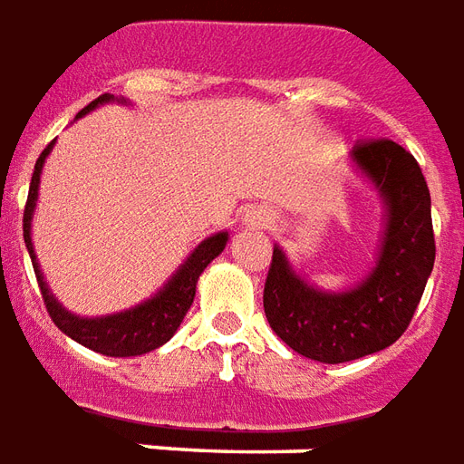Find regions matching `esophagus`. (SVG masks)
<instances>
[{
  "mask_svg": "<svg viewBox=\"0 0 464 464\" xmlns=\"http://www.w3.org/2000/svg\"><path fill=\"white\" fill-rule=\"evenodd\" d=\"M250 223H253V226H258V228H266L267 223H270V218H267L263 211H256V214L250 216Z\"/></svg>",
  "mask_w": 464,
  "mask_h": 464,
  "instance_id": "esophagus-1",
  "label": "esophagus"
}]
</instances>
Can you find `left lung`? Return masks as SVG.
Returning a JSON list of instances; mask_svg holds the SVG:
<instances>
[{
	"instance_id": "obj_1",
	"label": "left lung",
	"mask_w": 464,
	"mask_h": 464,
	"mask_svg": "<svg viewBox=\"0 0 464 464\" xmlns=\"http://www.w3.org/2000/svg\"><path fill=\"white\" fill-rule=\"evenodd\" d=\"M352 157L389 206L376 270L356 290L327 295L295 276L276 248L263 290L273 332L322 363L354 362L393 344L411 324L435 263L430 191L413 154L379 137L359 140Z\"/></svg>"
}]
</instances>
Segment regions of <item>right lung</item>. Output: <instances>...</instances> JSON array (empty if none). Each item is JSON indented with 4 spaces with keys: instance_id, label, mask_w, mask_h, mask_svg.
<instances>
[{
    "instance_id": "obj_1",
    "label": "right lung",
    "mask_w": 464,
    "mask_h": 464,
    "mask_svg": "<svg viewBox=\"0 0 464 464\" xmlns=\"http://www.w3.org/2000/svg\"><path fill=\"white\" fill-rule=\"evenodd\" d=\"M112 95H101L92 102H88L78 118L85 115L88 110H92L98 102L110 101ZM53 142L46 145V150L39 154L36 160V167H34V174H31V187L29 197H26V206H24V241H26V248H29L31 266H34V273H36V280H39L41 297H44V304H46V312L49 317L53 319L63 334H68L71 339H75L78 344L88 346L92 352H101L105 356H140L152 352L157 346H162L164 342H169L171 334L179 329L181 319L191 307L194 302V295H197V280L198 276L204 273V267L211 263V260L218 256L228 241V233H216L211 238H206L201 246H198L184 266L179 267V273L171 277L167 287L162 293L152 297L145 304H140L135 310L120 312V314H112V317H101V319H81L75 314H68L61 304H58L53 297H51L49 287L44 283V277L39 273V263H36V256H34V246H31V214H34V204H36V194H39V177L41 167H44V160L46 154L51 152Z\"/></svg>"
}]
</instances>
